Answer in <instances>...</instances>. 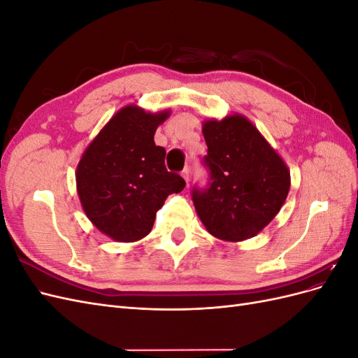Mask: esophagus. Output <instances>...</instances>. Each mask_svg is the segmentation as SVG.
Here are the masks:
<instances>
[{
    "label": "esophagus",
    "mask_w": 358,
    "mask_h": 358,
    "mask_svg": "<svg viewBox=\"0 0 358 358\" xmlns=\"http://www.w3.org/2000/svg\"><path fill=\"white\" fill-rule=\"evenodd\" d=\"M182 176H183V179H185L187 183L191 180V170H189V167H185V169L182 170Z\"/></svg>",
    "instance_id": "34e87169"
}]
</instances>
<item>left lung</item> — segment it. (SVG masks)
Segmentation results:
<instances>
[{"instance_id":"left-lung-1","label":"left lung","mask_w":358,"mask_h":358,"mask_svg":"<svg viewBox=\"0 0 358 358\" xmlns=\"http://www.w3.org/2000/svg\"><path fill=\"white\" fill-rule=\"evenodd\" d=\"M209 169L206 188L192 201L206 230L221 241L251 239L272 221L289 191V170L252 122L242 115L203 122Z\"/></svg>"}]
</instances>
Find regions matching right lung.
<instances>
[{"label": "right lung", "mask_w": 358, "mask_h": 358, "mask_svg": "<svg viewBox=\"0 0 358 358\" xmlns=\"http://www.w3.org/2000/svg\"><path fill=\"white\" fill-rule=\"evenodd\" d=\"M170 110L122 107L83 152L76 185L90 221L116 242H136L152 230L157 212L173 192L185 188L167 171L166 149L154 136Z\"/></svg>", "instance_id": "1"}]
</instances>
